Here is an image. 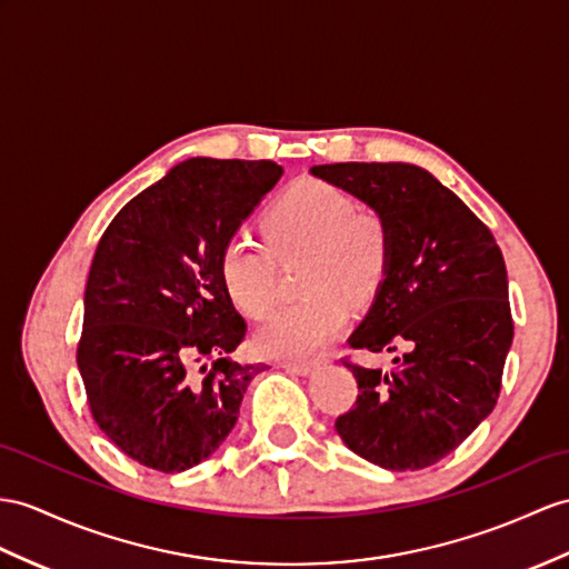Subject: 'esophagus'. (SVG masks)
Returning <instances> with one entry per match:
<instances>
[{
  "label": "esophagus",
  "instance_id": "34e87169",
  "mask_svg": "<svg viewBox=\"0 0 569 569\" xmlns=\"http://www.w3.org/2000/svg\"><path fill=\"white\" fill-rule=\"evenodd\" d=\"M316 365L318 362H313V359H311V362H282L280 367L287 369V371H292V373H301V377H307V373H311L316 369Z\"/></svg>",
  "mask_w": 569,
  "mask_h": 569
}]
</instances>
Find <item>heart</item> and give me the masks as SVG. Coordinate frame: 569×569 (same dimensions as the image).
Wrapping results in <instances>:
<instances>
[{"instance_id": "1", "label": "heart", "mask_w": 569, "mask_h": 569, "mask_svg": "<svg viewBox=\"0 0 569 569\" xmlns=\"http://www.w3.org/2000/svg\"><path fill=\"white\" fill-rule=\"evenodd\" d=\"M268 246L231 237L219 253V277L233 307L266 316L280 299V262L303 260L301 289L309 297L274 311L256 332L268 357L303 359L342 330L348 311L369 309L393 266V233L377 210L330 183L292 186L262 214Z\"/></svg>"}]
</instances>
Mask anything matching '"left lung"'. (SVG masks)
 I'll return each mask as SVG.
<instances>
[{
	"label": "left lung",
	"mask_w": 569,
	"mask_h": 569,
	"mask_svg": "<svg viewBox=\"0 0 569 569\" xmlns=\"http://www.w3.org/2000/svg\"><path fill=\"white\" fill-rule=\"evenodd\" d=\"M311 173L386 217L393 266L348 338L396 352L391 369L345 359L357 400L336 420L369 463L420 470L449 456L492 412L515 338L507 268L492 231L447 186L412 163H326Z\"/></svg>",
	"instance_id": "left-lung-1"
}]
</instances>
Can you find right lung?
Returning a JSON list of instances; mask_svg holds the SVG:
<instances>
[{
    "mask_svg": "<svg viewBox=\"0 0 569 569\" xmlns=\"http://www.w3.org/2000/svg\"><path fill=\"white\" fill-rule=\"evenodd\" d=\"M280 176L266 159H190L103 231L77 365L96 425L132 461L180 473L210 459L266 369L231 359L246 321L219 253Z\"/></svg>",
    "mask_w": 569,
    "mask_h": 569,
    "instance_id": "right-lung-1",
    "label": "right lung"
}]
</instances>
